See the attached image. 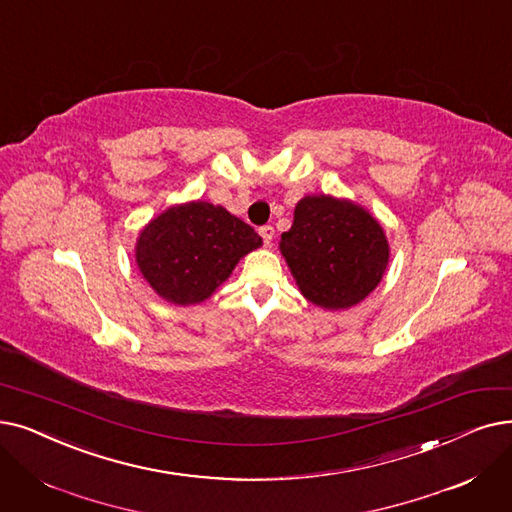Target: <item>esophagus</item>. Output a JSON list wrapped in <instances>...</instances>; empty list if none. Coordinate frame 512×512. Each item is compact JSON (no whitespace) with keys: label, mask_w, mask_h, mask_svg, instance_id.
Segmentation results:
<instances>
[{"label":"esophagus","mask_w":512,"mask_h":512,"mask_svg":"<svg viewBox=\"0 0 512 512\" xmlns=\"http://www.w3.org/2000/svg\"><path fill=\"white\" fill-rule=\"evenodd\" d=\"M259 234H261V238H263V242L268 244V247H272V242H274V226H263V228H259Z\"/></svg>","instance_id":"1"}]
</instances>
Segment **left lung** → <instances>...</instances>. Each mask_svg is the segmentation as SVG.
Returning a JSON list of instances; mask_svg holds the SVG:
<instances>
[{"label":"left lung","instance_id":"1","mask_svg":"<svg viewBox=\"0 0 512 512\" xmlns=\"http://www.w3.org/2000/svg\"><path fill=\"white\" fill-rule=\"evenodd\" d=\"M280 251L307 301L347 309L364 301L381 282L389 242L364 207L326 194L305 196Z\"/></svg>","mask_w":512,"mask_h":512}]
</instances>
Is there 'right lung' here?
Masks as SVG:
<instances>
[{
	"label": "right lung",
	"mask_w": 512,
	"mask_h": 512,
	"mask_svg": "<svg viewBox=\"0 0 512 512\" xmlns=\"http://www.w3.org/2000/svg\"><path fill=\"white\" fill-rule=\"evenodd\" d=\"M259 247L261 236L242 219L219 205L192 201L169 207L140 232L136 263L159 297L196 305Z\"/></svg>",
	"instance_id": "obj_1"
}]
</instances>
